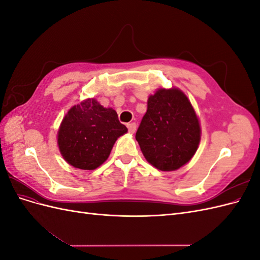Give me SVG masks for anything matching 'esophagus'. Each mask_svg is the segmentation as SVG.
Returning <instances> with one entry per match:
<instances>
[{
    "label": "esophagus",
    "mask_w": 260,
    "mask_h": 260,
    "mask_svg": "<svg viewBox=\"0 0 260 260\" xmlns=\"http://www.w3.org/2000/svg\"><path fill=\"white\" fill-rule=\"evenodd\" d=\"M127 128H128L130 133H135L136 130H137V124L135 122H130V123L127 124Z\"/></svg>",
    "instance_id": "obj_1"
}]
</instances>
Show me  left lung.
Here are the masks:
<instances>
[{
    "mask_svg": "<svg viewBox=\"0 0 260 260\" xmlns=\"http://www.w3.org/2000/svg\"><path fill=\"white\" fill-rule=\"evenodd\" d=\"M136 139L146 160L172 171L190 160L201 140L200 122L190 101L178 89H160L147 101Z\"/></svg>",
    "mask_w": 260,
    "mask_h": 260,
    "instance_id": "8db88e82",
    "label": "left lung"
}]
</instances>
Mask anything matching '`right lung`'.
Here are the masks:
<instances>
[{"instance_id": "right-lung-1", "label": "right lung", "mask_w": 260, "mask_h": 260, "mask_svg": "<svg viewBox=\"0 0 260 260\" xmlns=\"http://www.w3.org/2000/svg\"><path fill=\"white\" fill-rule=\"evenodd\" d=\"M128 131L113 108L88 99L69 109L58 130V147L72 166L93 170L111 154L116 140Z\"/></svg>"}]
</instances>
